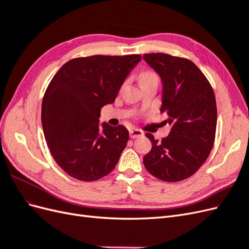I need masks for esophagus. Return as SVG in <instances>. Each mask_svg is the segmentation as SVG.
I'll use <instances>...</instances> for the list:
<instances>
[{"label": "esophagus", "mask_w": 249, "mask_h": 249, "mask_svg": "<svg viewBox=\"0 0 249 249\" xmlns=\"http://www.w3.org/2000/svg\"><path fill=\"white\" fill-rule=\"evenodd\" d=\"M143 136V132L137 129H132L130 130V137L135 139V138H138V137H142Z\"/></svg>", "instance_id": "esophagus-1"}]
</instances>
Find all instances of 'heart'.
Listing matches in <instances>:
<instances>
[{
  "instance_id": "heart-1",
  "label": "heart",
  "mask_w": 249,
  "mask_h": 249,
  "mask_svg": "<svg viewBox=\"0 0 249 249\" xmlns=\"http://www.w3.org/2000/svg\"><path fill=\"white\" fill-rule=\"evenodd\" d=\"M157 80L158 81V76L157 73L154 71H143L140 76V82H144V81H154Z\"/></svg>"
}]
</instances>
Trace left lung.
Listing matches in <instances>:
<instances>
[{"mask_svg": "<svg viewBox=\"0 0 249 249\" xmlns=\"http://www.w3.org/2000/svg\"><path fill=\"white\" fill-rule=\"evenodd\" d=\"M163 83L161 112L170 133L161 141L152 134V149L143 158L150 175L165 182L193 176L206 162L215 141L217 107L213 88L189 59L163 53L143 55Z\"/></svg>", "mask_w": 249, "mask_h": 249, "instance_id": "left-lung-1", "label": "left lung"}]
</instances>
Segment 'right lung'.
I'll return each mask as SVG.
<instances>
[{"label": "right lung", "mask_w": 249, "mask_h": 249, "mask_svg": "<svg viewBox=\"0 0 249 249\" xmlns=\"http://www.w3.org/2000/svg\"><path fill=\"white\" fill-rule=\"evenodd\" d=\"M140 55H94L70 60L46 90L41 105L44 138L56 163L71 178L92 182L109 175L129 141L124 125L99 118L114 103Z\"/></svg>", "instance_id": "add662e5"}]
</instances>
